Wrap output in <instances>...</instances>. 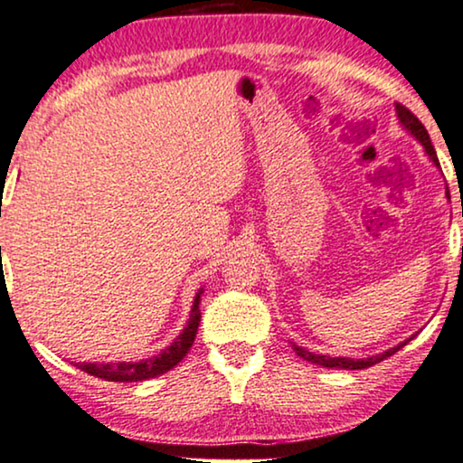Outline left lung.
<instances>
[{
  "mask_svg": "<svg viewBox=\"0 0 463 463\" xmlns=\"http://www.w3.org/2000/svg\"><path fill=\"white\" fill-rule=\"evenodd\" d=\"M395 110H398L400 123L404 125V128H406L408 131H411V134L415 136L419 142L423 144V146H425V153H428L430 157H431V161H434V164H436L438 167H440V164H438V157H436V151H434V146H431L430 134H428V129L423 128V123L419 121V118L415 117V114H412L411 110H408L406 106H402V104H395ZM461 257H463V253H461ZM408 340H412V338H408ZM408 340L400 342L398 346H393V349H389V351H385V353H381V355H372V357H365V359L317 355V353H310V351H306V349H302V346L293 345V342H291V346H293V351H296L299 357L306 359V362H310V364H317V365H323V368H340V370H364V368H370V365H374V364H381L383 359H387V357L395 355V353H398V351L402 349V346H406V345H408Z\"/></svg>",
  "mask_w": 463,
  "mask_h": 463,
  "instance_id": "1",
  "label": "left lung"
}]
</instances>
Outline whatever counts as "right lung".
<instances>
[{"mask_svg":"<svg viewBox=\"0 0 463 463\" xmlns=\"http://www.w3.org/2000/svg\"><path fill=\"white\" fill-rule=\"evenodd\" d=\"M200 298H202V291L195 296L187 327H184L183 334H180L165 351H161L157 357L142 359V362L137 364L123 362V364H76V365L82 372H87V374L104 378V381H112V383H137V381H146V378L164 374V372L172 370L180 359L187 355L191 345H194L197 327H200V319H202Z\"/></svg>","mask_w":463,"mask_h":463,"instance_id":"right-lung-1","label":"right lung"}]
</instances>
